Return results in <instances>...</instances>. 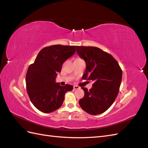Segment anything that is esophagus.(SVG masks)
Returning <instances> with one entry per match:
<instances>
[{
    "label": "esophagus",
    "instance_id": "esophagus-1",
    "mask_svg": "<svg viewBox=\"0 0 148 148\" xmlns=\"http://www.w3.org/2000/svg\"><path fill=\"white\" fill-rule=\"evenodd\" d=\"M73 89H74V90H76V89H80V88L79 86H77V85H75V86H73Z\"/></svg>",
    "mask_w": 148,
    "mask_h": 148
}]
</instances>
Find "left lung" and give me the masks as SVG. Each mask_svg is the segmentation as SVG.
I'll return each mask as SVG.
<instances>
[{"instance_id": "1", "label": "left lung", "mask_w": 148, "mask_h": 148, "mask_svg": "<svg viewBox=\"0 0 148 148\" xmlns=\"http://www.w3.org/2000/svg\"><path fill=\"white\" fill-rule=\"evenodd\" d=\"M76 49L86 64L83 79L94 82L89 90L82 88L84 96L79 99V106L91 115L102 114L112 106L118 95L122 69L112 56L99 48L77 46Z\"/></svg>"}]
</instances>
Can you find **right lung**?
<instances>
[{"instance_id":"1","label":"right lung","mask_w":148,"mask_h":148,"mask_svg":"<svg viewBox=\"0 0 148 148\" xmlns=\"http://www.w3.org/2000/svg\"><path fill=\"white\" fill-rule=\"evenodd\" d=\"M75 46L53 45L41 49L26 76V91L35 107L44 113H50L62 106L65 94L72 85L60 86L56 82L64 62L75 52Z\"/></svg>"}]
</instances>
